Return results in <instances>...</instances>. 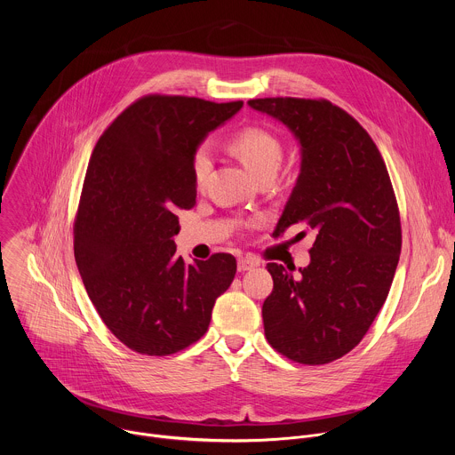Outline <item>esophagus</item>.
Wrapping results in <instances>:
<instances>
[{
    "mask_svg": "<svg viewBox=\"0 0 455 455\" xmlns=\"http://www.w3.org/2000/svg\"><path fill=\"white\" fill-rule=\"evenodd\" d=\"M255 267H259V261L253 257H239L237 259V270L239 272H248V270H253Z\"/></svg>",
    "mask_w": 455,
    "mask_h": 455,
    "instance_id": "34e87169",
    "label": "esophagus"
}]
</instances>
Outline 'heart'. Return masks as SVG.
<instances>
[{"label": "heart", "mask_w": 455, "mask_h": 455, "mask_svg": "<svg viewBox=\"0 0 455 455\" xmlns=\"http://www.w3.org/2000/svg\"><path fill=\"white\" fill-rule=\"evenodd\" d=\"M232 151L241 162L257 176L275 174L283 160V146L279 139L259 125H246L237 129L230 137ZM212 149L207 142L198 144L190 156V172L196 187H204L212 171Z\"/></svg>", "instance_id": "b5f03b06"}]
</instances>
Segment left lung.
Returning <instances> with one entry per match:
<instances>
[{"label":"left lung","instance_id":"obj_1","mask_svg":"<svg viewBox=\"0 0 455 455\" xmlns=\"http://www.w3.org/2000/svg\"><path fill=\"white\" fill-rule=\"evenodd\" d=\"M248 104L286 124L302 151L275 235L291 225L315 232L311 263L299 277L268 263L265 335L297 363H330L360 344L391 290L402 251L396 194L376 144L342 108L295 97Z\"/></svg>","mask_w":455,"mask_h":455}]
</instances>
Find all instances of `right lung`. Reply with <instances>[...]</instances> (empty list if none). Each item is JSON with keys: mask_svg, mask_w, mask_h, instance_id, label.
Listing matches in <instances>:
<instances>
[{"mask_svg": "<svg viewBox=\"0 0 455 455\" xmlns=\"http://www.w3.org/2000/svg\"><path fill=\"white\" fill-rule=\"evenodd\" d=\"M241 108L151 93L95 144L74 223L76 261L102 322L135 353L167 356L198 342L234 281V255L185 263L172 237L176 211L196 204L194 148Z\"/></svg>", "mask_w": 455, "mask_h": 455, "instance_id": "right-lung-1", "label": "right lung"}]
</instances>
